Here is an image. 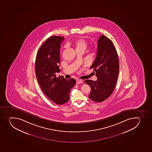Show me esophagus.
I'll return each mask as SVG.
<instances>
[{"instance_id": "1", "label": "esophagus", "mask_w": 152, "mask_h": 152, "mask_svg": "<svg viewBox=\"0 0 152 152\" xmlns=\"http://www.w3.org/2000/svg\"><path fill=\"white\" fill-rule=\"evenodd\" d=\"M83 82V81L82 80L77 79L76 80V84H79L80 83H82Z\"/></svg>"}]
</instances>
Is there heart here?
Returning a JSON list of instances; mask_svg holds the SVG:
<instances>
[{"mask_svg":"<svg viewBox=\"0 0 152 152\" xmlns=\"http://www.w3.org/2000/svg\"><path fill=\"white\" fill-rule=\"evenodd\" d=\"M76 51H85L88 47V44L84 39H77L74 43Z\"/></svg>","mask_w":152,"mask_h":152,"instance_id":"b5f03b06","label":"heart"}]
</instances>
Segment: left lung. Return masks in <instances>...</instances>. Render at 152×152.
I'll list each match as a JSON object with an SVG mask.
<instances>
[{"label":"left lung","mask_w":152,"mask_h":152,"mask_svg":"<svg viewBox=\"0 0 152 152\" xmlns=\"http://www.w3.org/2000/svg\"><path fill=\"white\" fill-rule=\"evenodd\" d=\"M90 68L94 69L96 81L86 80L91 91L89 98L96 102H101L108 98L114 90L119 71V61L114 44L102 34L98 40L97 54Z\"/></svg>","instance_id":"obj_1"}]
</instances>
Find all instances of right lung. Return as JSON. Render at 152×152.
Listing matches in <instances>:
<instances>
[{
  "label": "right lung",
  "instance_id": "right-lung-1",
  "mask_svg": "<svg viewBox=\"0 0 152 152\" xmlns=\"http://www.w3.org/2000/svg\"><path fill=\"white\" fill-rule=\"evenodd\" d=\"M64 39L61 36L49 38L38 51L35 64L36 78L42 91L58 105L64 104L69 100L70 90L76 84L75 79L57 78L55 74L60 71L59 50Z\"/></svg>",
  "mask_w": 152,
  "mask_h": 152
}]
</instances>
